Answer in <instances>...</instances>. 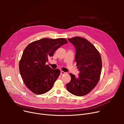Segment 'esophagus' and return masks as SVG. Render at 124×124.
<instances>
[{"mask_svg": "<svg viewBox=\"0 0 124 124\" xmlns=\"http://www.w3.org/2000/svg\"><path fill=\"white\" fill-rule=\"evenodd\" d=\"M60 73H61V75H64V74H66V73L65 72H64V71H61Z\"/></svg>", "mask_w": 124, "mask_h": 124, "instance_id": "esophagus-1", "label": "esophagus"}]
</instances>
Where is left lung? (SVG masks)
<instances>
[{
	"label": "left lung",
	"mask_w": 124,
	"mask_h": 124,
	"mask_svg": "<svg viewBox=\"0 0 124 124\" xmlns=\"http://www.w3.org/2000/svg\"><path fill=\"white\" fill-rule=\"evenodd\" d=\"M68 40L76 48L75 60L80 73L78 77L69 74L71 79L66 84V88L69 93L75 95H85L99 81L102 68L101 56L98 50L85 38L75 37Z\"/></svg>",
	"instance_id": "left-lung-1"
}]
</instances>
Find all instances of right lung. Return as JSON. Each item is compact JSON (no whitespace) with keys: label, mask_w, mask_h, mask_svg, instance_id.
Listing matches in <instances>:
<instances>
[{"label":"right lung","mask_w":124,"mask_h":124,"mask_svg":"<svg viewBox=\"0 0 124 124\" xmlns=\"http://www.w3.org/2000/svg\"><path fill=\"white\" fill-rule=\"evenodd\" d=\"M67 43L65 38H43L31 43L24 49L19 69L24 83L31 92L42 94L53 87L60 70L52 69L46 63L57 49Z\"/></svg>","instance_id":"1"}]
</instances>
